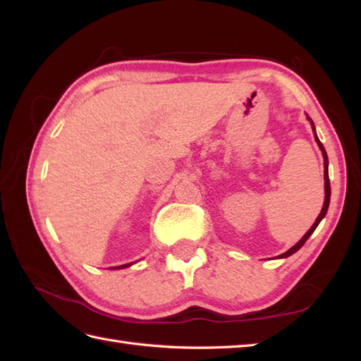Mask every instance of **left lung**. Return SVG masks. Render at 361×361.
Returning a JSON list of instances; mask_svg holds the SVG:
<instances>
[{
    "instance_id": "obj_1",
    "label": "left lung",
    "mask_w": 361,
    "mask_h": 361,
    "mask_svg": "<svg viewBox=\"0 0 361 361\" xmlns=\"http://www.w3.org/2000/svg\"><path fill=\"white\" fill-rule=\"evenodd\" d=\"M309 121H310V118H309ZM310 124H312V130L313 132H315V126H313V122L310 121ZM315 140H317V142H318V145H319V149H321V152H323V157H324V190H326V195H324V204H323V209H321V212H319V216L317 217V220H315V224L312 225V228L309 229L307 233L304 234V237L301 240H299L295 247H291L288 251H286L283 252V255H281L279 257H288V256H291L293 255V252H296L299 248L302 247V245L305 243V240L309 239V237L312 235V233L315 231L317 229V226L319 225V221L323 220V217L326 216V212H327V208H329V203H331V181H329V171H327V166H329V161H327V153H326V150H324V147H323V144L319 142V140H318V136H317V133H315Z\"/></svg>"
}]
</instances>
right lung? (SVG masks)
I'll list each match as a JSON object with an SVG mask.
<instances>
[{"label":"right lung","instance_id":"obj_1","mask_svg":"<svg viewBox=\"0 0 361 361\" xmlns=\"http://www.w3.org/2000/svg\"><path fill=\"white\" fill-rule=\"evenodd\" d=\"M126 267H128L127 264L126 265H119V267H116V268H126ZM116 268H114V270H116Z\"/></svg>","mask_w":361,"mask_h":361}]
</instances>
